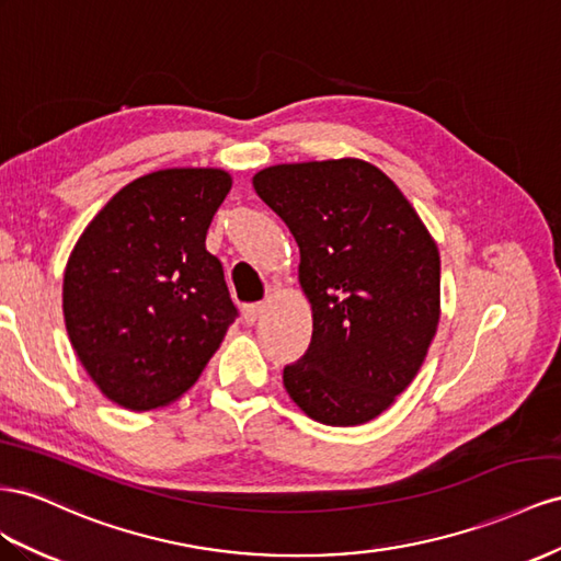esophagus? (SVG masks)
<instances>
[{"instance_id": "1", "label": "esophagus", "mask_w": 561, "mask_h": 561, "mask_svg": "<svg viewBox=\"0 0 561 561\" xmlns=\"http://www.w3.org/2000/svg\"><path fill=\"white\" fill-rule=\"evenodd\" d=\"M266 311V305H262V301H254V305H245L243 307V316H245V323L252 325L262 318V313Z\"/></svg>"}]
</instances>
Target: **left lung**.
<instances>
[{
  "label": "left lung",
  "instance_id": "obj_1",
  "mask_svg": "<svg viewBox=\"0 0 561 561\" xmlns=\"http://www.w3.org/2000/svg\"><path fill=\"white\" fill-rule=\"evenodd\" d=\"M256 195L299 245L313 332L283 385L311 420H375L415 380L442 316V260L413 205L358 158L274 164Z\"/></svg>",
  "mask_w": 561,
  "mask_h": 561
}]
</instances>
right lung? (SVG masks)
Here are the masks:
<instances>
[{
  "mask_svg": "<svg viewBox=\"0 0 561 561\" xmlns=\"http://www.w3.org/2000/svg\"><path fill=\"white\" fill-rule=\"evenodd\" d=\"M231 184L215 168L150 172L119 188L75 243L66 330L113 403L141 413L176 401L236 321L221 262L205 248Z\"/></svg>",
  "mask_w": 561,
  "mask_h": 561,
  "instance_id": "add662e5",
  "label": "right lung"
}]
</instances>
